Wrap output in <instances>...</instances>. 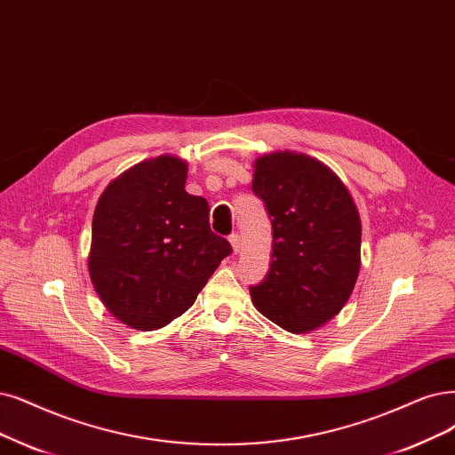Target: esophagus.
Listing matches in <instances>:
<instances>
[{"label": "esophagus", "mask_w": 455, "mask_h": 455, "mask_svg": "<svg viewBox=\"0 0 455 455\" xmlns=\"http://www.w3.org/2000/svg\"><path fill=\"white\" fill-rule=\"evenodd\" d=\"M230 247H232V253L238 255L240 253V247H242V240H240V234H230Z\"/></svg>", "instance_id": "34e87169"}]
</instances>
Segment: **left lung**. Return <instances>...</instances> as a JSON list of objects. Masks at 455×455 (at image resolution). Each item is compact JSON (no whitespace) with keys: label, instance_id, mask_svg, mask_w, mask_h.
I'll return each mask as SVG.
<instances>
[{"label":"left lung","instance_id":"left-lung-1","mask_svg":"<svg viewBox=\"0 0 455 455\" xmlns=\"http://www.w3.org/2000/svg\"><path fill=\"white\" fill-rule=\"evenodd\" d=\"M253 193L274 230L270 272L251 287L255 307L287 331L324 326L348 301L360 274L362 223L345 183L298 151L255 161Z\"/></svg>","mask_w":455,"mask_h":455}]
</instances>
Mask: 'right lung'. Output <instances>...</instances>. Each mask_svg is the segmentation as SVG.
<instances>
[{"label": "right lung", "instance_id": "obj_1", "mask_svg": "<svg viewBox=\"0 0 455 455\" xmlns=\"http://www.w3.org/2000/svg\"><path fill=\"white\" fill-rule=\"evenodd\" d=\"M185 180L181 157L146 159L114 178L95 206L90 277L110 315L132 330H159L183 315L232 251Z\"/></svg>", "mask_w": 455, "mask_h": 455}]
</instances>
